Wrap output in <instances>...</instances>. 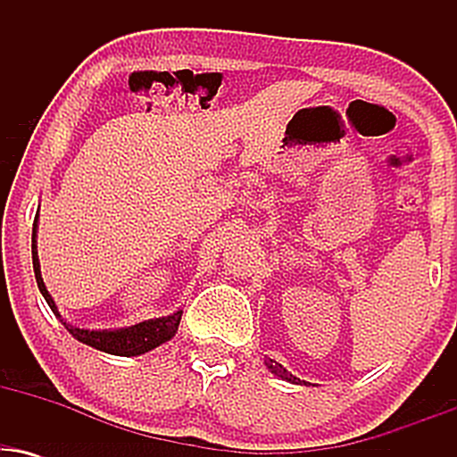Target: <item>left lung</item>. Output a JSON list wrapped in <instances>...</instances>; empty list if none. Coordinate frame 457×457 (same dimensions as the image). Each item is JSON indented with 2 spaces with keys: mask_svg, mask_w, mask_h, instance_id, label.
Listing matches in <instances>:
<instances>
[{
  "mask_svg": "<svg viewBox=\"0 0 457 457\" xmlns=\"http://www.w3.org/2000/svg\"><path fill=\"white\" fill-rule=\"evenodd\" d=\"M264 365L269 367V371L270 374H275L277 378H281V380H286V382H292V385H309V382H305V380H301V378H296L295 374H290V371L286 370V367H283L281 363H277L275 359H269V356H266L264 359Z\"/></svg>",
  "mask_w": 457,
  "mask_h": 457,
  "instance_id": "1",
  "label": "left lung"
}]
</instances>
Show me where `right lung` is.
Listing matches in <instances>:
<instances>
[{
	"instance_id": "right-lung-1",
	"label": "right lung",
	"mask_w": 457,
	"mask_h": 457,
	"mask_svg": "<svg viewBox=\"0 0 457 457\" xmlns=\"http://www.w3.org/2000/svg\"><path fill=\"white\" fill-rule=\"evenodd\" d=\"M36 236H38V214L34 219V229H31V262H34V275L36 283H38L40 295L45 296L46 305L51 307V312L55 313V318H60V322L64 324L68 333L77 339V342L90 345V348L101 350V353L115 354V356H139L150 353V350L159 348L161 344L170 342L171 337L178 333V324H180L182 309L170 313V316L161 318H150L144 322L133 324V327H122V328H79L75 324L66 322L62 318L60 309H57L54 296L46 290L43 275H40V260H38V243H36Z\"/></svg>"
}]
</instances>
